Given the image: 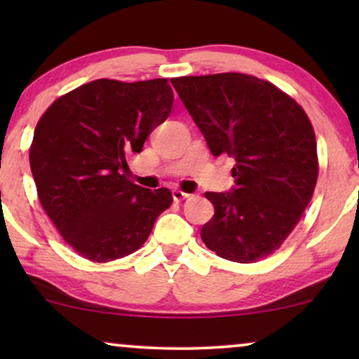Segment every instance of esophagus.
Returning a JSON list of instances; mask_svg holds the SVG:
<instances>
[{
  "instance_id": "obj_1",
  "label": "esophagus",
  "mask_w": 359,
  "mask_h": 359,
  "mask_svg": "<svg viewBox=\"0 0 359 359\" xmlns=\"http://www.w3.org/2000/svg\"><path fill=\"white\" fill-rule=\"evenodd\" d=\"M171 196H173V199L176 201V203H180V201H184L186 198H189L188 193H184V191H180V189L171 191Z\"/></svg>"
}]
</instances>
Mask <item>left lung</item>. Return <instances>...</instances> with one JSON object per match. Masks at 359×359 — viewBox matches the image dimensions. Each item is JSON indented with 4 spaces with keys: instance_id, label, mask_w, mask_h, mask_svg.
<instances>
[{
    "instance_id": "obj_1",
    "label": "left lung",
    "mask_w": 359,
    "mask_h": 359,
    "mask_svg": "<svg viewBox=\"0 0 359 359\" xmlns=\"http://www.w3.org/2000/svg\"><path fill=\"white\" fill-rule=\"evenodd\" d=\"M171 85L210 154L235 160L233 188L205 193L214 215L201 238L230 262L268 257L301 220L317 183V142L307 114L279 88L245 73L181 76Z\"/></svg>"
}]
</instances>
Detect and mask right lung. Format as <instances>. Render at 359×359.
Returning a JSON list of instances; mask_svg holds the SVG:
<instances>
[{
  "instance_id": "add662e5",
  "label": "right lung",
  "mask_w": 359,
  "mask_h": 359,
  "mask_svg": "<svg viewBox=\"0 0 359 359\" xmlns=\"http://www.w3.org/2000/svg\"><path fill=\"white\" fill-rule=\"evenodd\" d=\"M171 106L166 78H101L58 97L37 122L29 161L39 201L83 258L106 263L137 252L173 203L170 189L127 180V160Z\"/></svg>"
}]
</instances>
